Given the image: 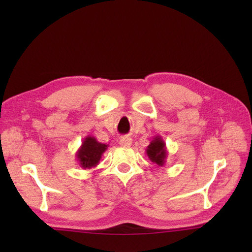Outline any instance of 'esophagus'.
Segmentation results:
<instances>
[{
  "mask_svg": "<svg viewBox=\"0 0 252 252\" xmlns=\"http://www.w3.org/2000/svg\"><path fill=\"white\" fill-rule=\"evenodd\" d=\"M119 144L123 147H130L132 144V140L131 138H128V136H123V138L120 139Z\"/></svg>",
  "mask_w": 252,
  "mask_h": 252,
  "instance_id": "obj_1",
  "label": "esophagus"
}]
</instances>
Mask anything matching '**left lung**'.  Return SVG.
Returning a JSON list of instances; mask_svg holds the SVG:
<instances>
[{
    "mask_svg": "<svg viewBox=\"0 0 252 252\" xmlns=\"http://www.w3.org/2000/svg\"><path fill=\"white\" fill-rule=\"evenodd\" d=\"M146 154L152 163H156L161 167L165 165L168 152H167L166 143L162 139V136L156 135L151 140L150 144L146 148Z\"/></svg>",
    "mask_w": 252,
    "mask_h": 252,
    "instance_id": "obj_1",
    "label": "left lung"
}]
</instances>
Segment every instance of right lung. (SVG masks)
<instances>
[{"instance_id":"add662e5","label":"right lung","mask_w":252,"mask_h":252,"mask_svg":"<svg viewBox=\"0 0 252 252\" xmlns=\"http://www.w3.org/2000/svg\"><path fill=\"white\" fill-rule=\"evenodd\" d=\"M107 148L108 145L97 142L94 136L88 135L83 140L81 147L75 154L77 161L83 169L93 168L100 163V159Z\"/></svg>"}]
</instances>
